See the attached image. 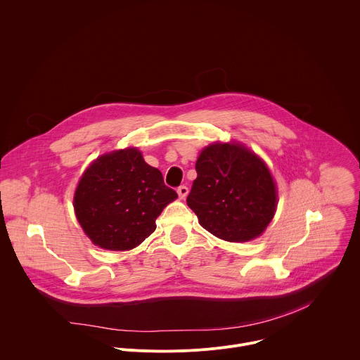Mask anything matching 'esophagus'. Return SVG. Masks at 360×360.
<instances>
[{"label":"esophagus","mask_w":360,"mask_h":360,"mask_svg":"<svg viewBox=\"0 0 360 360\" xmlns=\"http://www.w3.org/2000/svg\"><path fill=\"white\" fill-rule=\"evenodd\" d=\"M177 194H179V197L183 200V198H186L187 197V194H188V187H186V186H180L179 188H177Z\"/></svg>","instance_id":"obj_1"}]
</instances>
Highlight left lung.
Here are the masks:
<instances>
[{"instance_id": "8db88e82", "label": "left lung", "mask_w": 360, "mask_h": 360, "mask_svg": "<svg viewBox=\"0 0 360 360\" xmlns=\"http://www.w3.org/2000/svg\"><path fill=\"white\" fill-rule=\"evenodd\" d=\"M187 205L200 225L219 239L246 242L263 233L274 217V180L253 152L240 143H212L202 149Z\"/></svg>"}]
</instances>
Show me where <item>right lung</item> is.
<instances>
[{
  "label": "right lung",
  "mask_w": 360,
  "mask_h": 360,
  "mask_svg": "<svg viewBox=\"0 0 360 360\" xmlns=\"http://www.w3.org/2000/svg\"><path fill=\"white\" fill-rule=\"evenodd\" d=\"M177 193L149 166L136 148L100 156L84 172L76 193V217L94 245L129 250L155 229L163 208Z\"/></svg>",
  "instance_id": "add662e5"
}]
</instances>
